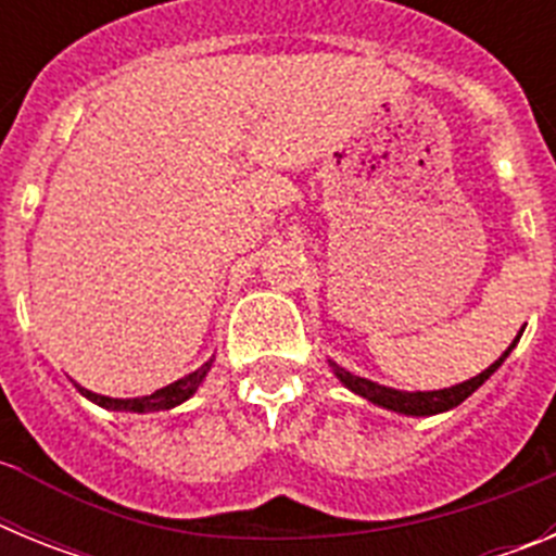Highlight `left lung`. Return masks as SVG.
Segmentation results:
<instances>
[{
    "mask_svg": "<svg viewBox=\"0 0 556 556\" xmlns=\"http://www.w3.org/2000/svg\"><path fill=\"white\" fill-rule=\"evenodd\" d=\"M518 339L515 337L513 345L507 348V351L501 353L498 358H495L493 365L488 367V370H481L479 376L468 378V381H462V384L456 387H448V390H431V392H404V390H392V387H384V384H376V381H367V378L362 376H353V372H348L345 367L333 365V372H337V378L342 381V384L348 387L351 392H356V395L367 397L370 404L376 406H384V409H392V412H401V415H412V417H429V415H440V412H448L454 409V406H459L465 397L473 395L476 390H479L484 381H488L490 376H493L495 370H498L501 365H504V358L509 356V351H513L515 345H518Z\"/></svg>",
    "mask_w": 556,
    "mask_h": 556,
    "instance_id": "8db88e82",
    "label": "left lung"
}]
</instances>
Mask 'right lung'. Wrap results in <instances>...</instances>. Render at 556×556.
Instances as JSON below:
<instances>
[{"label":"right lung","mask_w":556,"mask_h":556,"mask_svg":"<svg viewBox=\"0 0 556 556\" xmlns=\"http://www.w3.org/2000/svg\"><path fill=\"white\" fill-rule=\"evenodd\" d=\"M211 362H214V358H211ZM211 362H205L203 367H198V370L189 372V376L178 378L175 384L164 387V390H155L152 395L108 397V395H97V392H91V390H83L80 384H77V390H80L88 401H94L97 406H105V409H113V412H139V415H144V412L175 409V406L184 404V401H189V397L198 392V387L203 384L205 376H208Z\"/></svg>","instance_id":"right-lung-1"}]
</instances>
